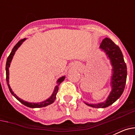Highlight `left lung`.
<instances>
[{
	"label": "left lung",
	"instance_id": "1",
	"mask_svg": "<svg viewBox=\"0 0 135 135\" xmlns=\"http://www.w3.org/2000/svg\"><path fill=\"white\" fill-rule=\"evenodd\" d=\"M99 49L108 56L112 66L110 82L112 90L107 99L103 102L95 104L84 103L92 108H105L116 101L124 92L127 76V68L121 50L111 39L108 38L103 39Z\"/></svg>",
	"mask_w": 135,
	"mask_h": 135
}]
</instances>
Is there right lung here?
<instances>
[{"label": "right lung", "instance_id": "right-lung-1", "mask_svg": "<svg viewBox=\"0 0 135 135\" xmlns=\"http://www.w3.org/2000/svg\"><path fill=\"white\" fill-rule=\"evenodd\" d=\"M26 40V38H23V39H22V40H20V41H19L16 44V45H15V46H14L13 49H12L10 55H9V56L8 57V58H7V63H6V80H7V85H8V87H9V90H10L11 93L13 95L15 98L18 100L20 102H21L22 104L24 105L27 106V107H28V108H44V107H46V106L49 105H51V103H53V102H54L55 100V99H56V95H57V91H58V90H59V85L61 84V83L62 82H63V81L64 80V79H65V76H61V77H60L59 79L57 80V84H56L54 90H53V94L51 95V96L49 98H48L47 99L45 100V101H42V102H39V103H32V102H27V101H24V100L21 99L19 97L17 96V95L14 93L13 91L12 90L11 88L10 85H9V67H10L11 62L12 59H13V57L15 52H16L17 50L18 49L19 47H20V46L22 45V43H23V42H24Z\"/></svg>", "mask_w": 135, "mask_h": 135}]
</instances>
